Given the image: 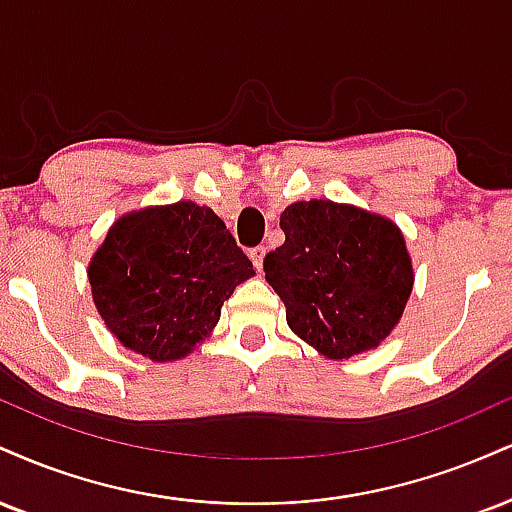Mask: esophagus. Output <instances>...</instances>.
Segmentation results:
<instances>
[{"label": "esophagus", "instance_id": "34e87169", "mask_svg": "<svg viewBox=\"0 0 512 512\" xmlns=\"http://www.w3.org/2000/svg\"><path fill=\"white\" fill-rule=\"evenodd\" d=\"M264 255H267V248H264V245H257V248L250 250V260H252V264H255V267H257V272H262Z\"/></svg>", "mask_w": 512, "mask_h": 512}]
</instances>
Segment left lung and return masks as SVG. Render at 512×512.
<instances>
[{
  "label": "left lung",
  "mask_w": 512,
  "mask_h": 512,
  "mask_svg": "<svg viewBox=\"0 0 512 512\" xmlns=\"http://www.w3.org/2000/svg\"><path fill=\"white\" fill-rule=\"evenodd\" d=\"M286 243L264 257L286 322L331 360L377 348L412 293L410 252L391 219L331 200L281 212Z\"/></svg>",
  "instance_id": "1"
}]
</instances>
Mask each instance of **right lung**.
Segmentation results:
<instances>
[{
    "mask_svg": "<svg viewBox=\"0 0 512 512\" xmlns=\"http://www.w3.org/2000/svg\"><path fill=\"white\" fill-rule=\"evenodd\" d=\"M250 276L252 262L224 221L190 200L123 214L88 267L107 329L152 362L181 360L205 341Z\"/></svg>",
    "mask_w": 512,
    "mask_h": 512,
    "instance_id": "add662e5",
    "label": "right lung"
}]
</instances>
